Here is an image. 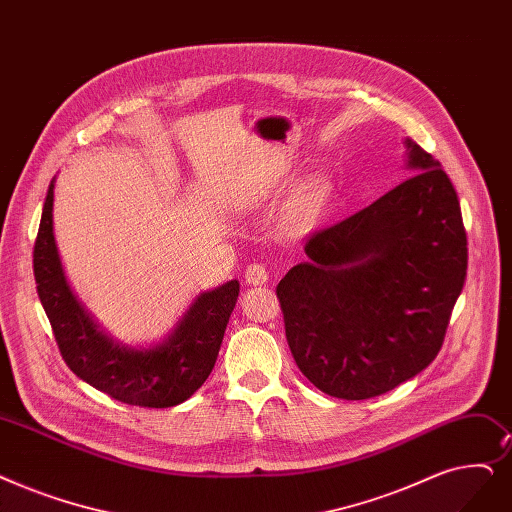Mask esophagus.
<instances>
[{"mask_svg": "<svg viewBox=\"0 0 512 512\" xmlns=\"http://www.w3.org/2000/svg\"><path fill=\"white\" fill-rule=\"evenodd\" d=\"M270 274L265 270L263 263H251L247 265V272H244V280H247L251 286H261L268 282Z\"/></svg>", "mask_w": 512, "mask_h": 512, "instance_id": "34e87169", "label": "esophagus"}]
</instances>
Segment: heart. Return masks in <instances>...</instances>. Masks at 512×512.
<instances>
[{
  "mask_svg": "<svg viewBox=\"0 0 512 512\" xmlns=\"http://www.w3.org/2000/svg\"><path fill=\"white\" fill-rule=\"evenodd\" d=\"M328 186L322 180L309 182L288 205L284 215V228L291 234H301L311 228L326 203Z\"/></svg>",
  "mask_w": 512,
  "mask_h": 512,
  "instance_id": "obj_1",
  "label": "heart"
}]
</instances>
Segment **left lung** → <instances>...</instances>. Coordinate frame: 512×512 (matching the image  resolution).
<instances>
[{
  "instance_id": "1",
  "label": "left lung",
  "mask_w": 512,
  "mask_h": 512,
  "mask_svg": "<svg viewBox=\"0 0 512 512\" xmlns=\"http://www.w3.org/2000/svg\"><path fill=\"white\" fill-rule=\"evenodd\" d=\"M412 173L379 201L311 234L278 282L286 343L326 395L368 399L425 370L446 339L469 249L456 190L414 142Z\"/></svg>"
}]
</instances>
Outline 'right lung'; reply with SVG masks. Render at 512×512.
<instances>
[{"instance_id": "obj_1", "label": "right lung", "mask_w": 512, "mask_h": 512, "mask_svg": "<svg viewBox=\"0 0 512 512\" xmlns=\"http://www.w3.org/2000/svg\"><path fill=\"white\" fill-rule=\"evenodd\" d=\"M52 207L54 182L35 238L33 274L66 366L85 383L129 406L171 408L186 402L215 366L238 299V280L198 295L161 345L127 349L102 335L66 284L54 242Z\"/></svg>"}]
</instances>
